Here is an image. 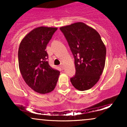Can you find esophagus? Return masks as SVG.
<instances>
[{
  "label": "esophagus",
  "instance_id": "esophagus-1",
  "mask_svg": "<svg viewBox=\"0 0 127 127\" xmlns=\"http://www.w3.org/2000/svg\"><path fill=\"white\" fill-rule=\"evenodd\" d=\"M60 67L62 68V69H64V64H63V63H61V64H60Z\"/></svg>",
  "mask_w": 127,
  "mask_h": 127
}]
</instances>
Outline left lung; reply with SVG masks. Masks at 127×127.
I'll use <instances>...</instances> for the list:
<instances>
[{
    "label": "left lung",
    "instance_id": "8db88e82",
    "mask_svg": "<svg viewBox=\"0 0 127 127\" xmlns=\"http://www.w3.org/2000/svg\"><path fill=\"white\" fill-rule=\"evenodd\" d=\"M60 29L75 59L76 73L71 83L79 91L88 90L98 82L104 70L105 45L98 32L85 23L79 22Z\"/></svg>",
    "mask_w": 127,
    "mask_h": 127
}]
</instances>
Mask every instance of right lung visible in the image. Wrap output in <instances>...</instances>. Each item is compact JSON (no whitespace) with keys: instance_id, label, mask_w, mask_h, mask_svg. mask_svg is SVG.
<instances>
[{"instance_id":"1","label":"right lung","mask_w":127,"mask_h":127,"mask_svg":"<svg viewBox=\"0 0 127 127\" xmlns=\"http://www.w3.org/2000/svg\"><path fill=\"white\" fill-rule=\"evenodd\" d=\"M57 28L39 27L23 38L19 46L18 57L20 72L26 84L40 94L53 91L60 71L52 68L48 62V43Z\"/></svg>"}]
</instances>
